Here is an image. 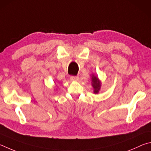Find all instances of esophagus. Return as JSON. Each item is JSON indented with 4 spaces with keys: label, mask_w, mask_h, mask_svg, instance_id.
Returning <instances> with one entry per match:
<instances>
[{
    "label": "esophagus",
    "mask_w": 151,
    "mask_h": 151,
    "mask_svg": "<svg viewBox=\"0 0 151 151\" xmlns=\"http://www.w3.org/2000/svg\"><path fill=\"white\" fill-rule=\"evenodd\" d=\"M70 80L73 81H77L79 80L78 76H71Z\"/></svg>",
    "instance_id": "obj_1"
}]
</instances>
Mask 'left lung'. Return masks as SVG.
I'll list each match as a JSON object with an SVG mask.
<instances>
[{
	"instance_id": "1",
	"label": "left lung",
	"mask_w": 151,
	"mask_h": 151,
	"mask_svg": "<svg viewBox=\"0 0 151 151\" xmlns=\"http://www.w3.org/2000/svg\"><path fill=\"white\" fill-rule=\"evenodd\" d=\"M91 86L93 88V93L95 94H97L101 89V81L99 80L98 77L97 76H95L94 74H92L91 76Z\"/></svg>"
}]
</instances>
